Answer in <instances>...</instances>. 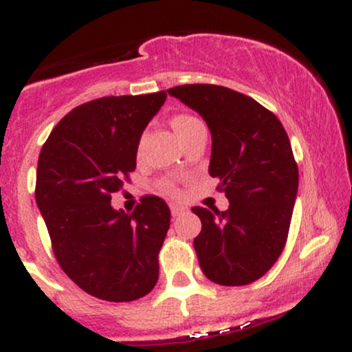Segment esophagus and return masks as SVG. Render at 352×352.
<instances>
[{
	"label": "esophagus",
	"instance_id": "obj_1",
	"mask_svg": "<svg viewBox=\"0 0 352 352\" xmlns=\"http://www.w3.org/2000/svg\"><path fill=\"white\" fill-rule=\"evenodd\" d=\"M170 212H172V217H179L185 212V207H184V205H180V204H172L170 205Z\"/></svg>",
	"mask_w": 352,
	"mask_h": 352
}]
</instances>
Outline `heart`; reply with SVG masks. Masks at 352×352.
<instances>
[{
	"mask_svg": "<svg viewBox=\"0 0 352 352\" xmlns=\"http://www.w3.org/2000/svg\"><path fill=\"white\" fill-rule=\"evenodd\" d=\"M195 122H199V120H197L195 117L180 114V116H175L172 119V127H173V131L177 132V135L180 137L185 131H187L188 127H192V125L195 124Z\"/></svg>",
	"mask_w": 352,
	"mask_h": 352,
	"instance_id": "heart-1",
	"label": "heart"
}]
</instances>
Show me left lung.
Listing matches in <instances>:
<instances>
[{
    "label": "left lung",
    "mask_w": 352,
    "mask_h": 352,
    "mask_svg": "<svg viewBox=\"0 0 352 352\" xmlns=\"http://www.w3.org/2000/svg\"><path fill=\"white\" fill-rule=\"evenodd\" d=\"M167 92L207 122L208 173L230 201L227 212L192 208L201 220L193 240L201 272L225 286L256 281L285 248L298 195L288 134L268 109L233 89L187 84Z\"/></svg>",
    "instance_id": "1"
}]
</instances>
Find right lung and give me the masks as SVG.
<instances>
[{
	"instance_id": "add662e5",
	"label": "right lung",
	"mask_w": 352,
	"mask_h": 352,
	"mask_svg": "<svg viewBox=\"0 0 352 352\" xmlns=\"http://www.w3.org/2000/svg\"><path fill=\"white\" fill-rule=\"evenodd\" d=\"M165 99L160 91L82 104L52 129L39 153L36 204L56 260L80 289L99 300H139L159 280L168 205L144 197L125 213L112 208L111 195L135 170L140 137Z\"/></svg>"
}]
</instances>
